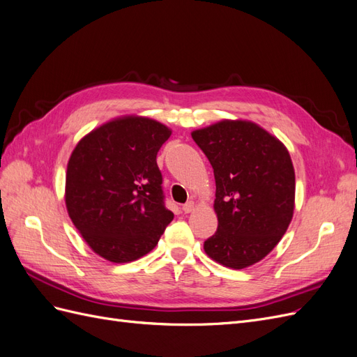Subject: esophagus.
<instances>
[{"label": "esophagus", "mask_w": 357, "mask_h": 357, "mask_svg": "<svg viewBox=\"0 0 357 357\" xmlns=\"http://www.w3.org/2000/svg\"><path fill=\"white\" fill-rule=\"evenodd\" d=\"M193 208H195V202H193V201L186 202V204L181 207V210L185 211V213H190V211H193Z\"/></svg>", "instance_id": "1"}]
</instances>
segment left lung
Listing matches in <instances>:
<instances>
[{
	"label": "left lung",
	"mask_w": 357,
	"mask_h": 357,
	"mask_svg": "<svg viewBox=\"0 0 357 357\" xmlns=\"http://www.w3.org/2000/svg\"><path fill=\"white\" fill-rule=\"evenodd\" d=\"M192 138L214 171L218 231L204 243L213 261L250 266L286 234L295 208V169L284 144L248 121H222Z\"/></svg>",
	"instance_id": "8db88e82"
}]
</instances>
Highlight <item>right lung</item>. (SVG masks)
<instances>
[{"instance_id": "1", "label": "right lung", "mask_w": 357, "mask_h": 357, "mask_svg": "<svg viewBox=\"0 0 357 357\" xmlns=\"http://www.w3.org/2000/svg\"><path fill=\"white\" fill-rule=\"evenodd\" d=\"M171 129L125 116L84 135L66 176L68 215L107 261L126 264L153 250L174 214L165 207L156 155Z\"/></svg>"}]
</instances>
